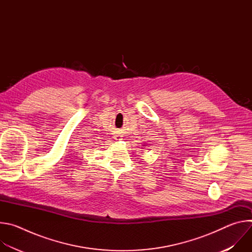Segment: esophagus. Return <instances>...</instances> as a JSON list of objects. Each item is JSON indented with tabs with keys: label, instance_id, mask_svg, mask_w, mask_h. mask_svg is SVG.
<instances>
[{
	"label": "esophagus",
	"instance_id": "34e87169",
	"mask_svg": "<svg viewBox=\"0 0 252 252\" xmlns=\"http://www.w3.org/2000/svg\"><path fill=\"white\" fill-rule=\"evenodd\" d=\"M115 139H116V140H121V139H122V136H121L120 134H116V135H115Z\"/></svg>",
	"mask_w": 252,
	"mask_h": 252
}]
</instances>
